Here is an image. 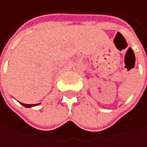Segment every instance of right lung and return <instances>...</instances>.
Listing matches in <instances>:
<instances>
[{
    "label": "right lung",
    "instance_id": "obj_1",
    "mask_svg": "<svg viewBox=\"0 0 147 147\" xmlns=\"http://www.w3.org/2000/svg\"><path fill=\"white\" fill-rule=\"evenodd\" d=\"M24 106H25V107H31V106H35V105H26V104H23V103H21Z\"/></svg>",
    "mask_w": 147,
    "mask_h": 147
}]
</instances>
